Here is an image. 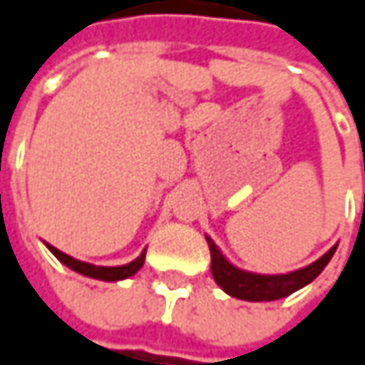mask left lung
<instances>
[{"label":"left lung","instance_id":"obj_1","mask_svg":"<svg viewBox=\"0 0 365 365\" xmlns=\"http://www.w3.org/2000/svg\"><path fill=\"white\" fill-rule=\"evenodd\" d=\"M207 242H209V250H211V274L217 284L223 288V292H227L230 297L242 299V301H255V303L278 301V299L297 292L299 288L307 286L309 282H314L322 274V269L328 265V261L332 259V255L336 250V245H334L312 265L288 272V274L272 276V274H255V272H247V269L232 265L209 236H207Z\"/></svg>","mask_w":365,"mask_h":365}]
</instances>
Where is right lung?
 Listing matches in <instances>:
<instances>
[{"label":"right lung","instance_id":"add662e5","mask_svg":"<svg viewBox=\"0 0 365 365\" xmlns=\"http://www.w3.org/2000/svg\"><path fill=\"white\" fill-rule=\"evenodd\" d=\"M46 247L50 249V252L60 261L64 263L66 267H71L73 272L81 274V276H87V278H93V280H104V282H118L125 280V278H131L133 274L140 272V267L144 265V259H146V250H142V255L138 259H133L131 263L127 265H116V267H102V265H91V263H85V261H79V259H73L71 255L58 250L56 247H51L46 242Z\"/></svg>","mask_w":365,"mask_h":365}]
</instances>
